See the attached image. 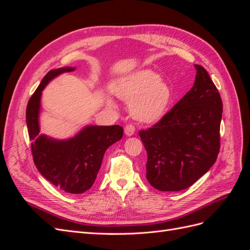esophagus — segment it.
Instances as JSON below:
<instances>
[{"instance_id":"esophagus-1","label":"esophagus","mask_w":250,"mask_h":250,"mask_svg":"<svg viewBox=\"0 0 250 250\" xmlns=\"http://www.w3.org/2000/svg\"><path fill=\"white\" fill-rule=\"evenodd\" d=\"M124 131H125V134H126V135H128V137H130V135H133V134H134V132H135V127H134L133 125H131V124H128V125L125 126Z\"/></svg>"}]
</instances>
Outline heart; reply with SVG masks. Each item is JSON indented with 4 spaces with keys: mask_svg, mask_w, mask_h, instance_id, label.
Instances as JSON below:
<instances>
[{
    "mask_svg": "<svg viewBox=\"0 0 250 250\" xmlns=\"http://www.w3.org/2000/svg\"><path fill=\"white\" fill-rule=\"evenodd\" d=\"M111 90L121 100L129 103L131 116L141 122L151 123L163 118L172 101V89L162 80L160 74L143 69L117 78L111 83ZM105 102L117 107V102L109 94Z\"/></svg>",
    "mask_w": 250,
    "mask_h": 250,
    "instance_id": "heart-1",
    "label": "heart"
}]
</instances>
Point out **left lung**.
<instances>
[{
	"label": "left lung",
	"instance_id": "left-lung-1",
	"mask_svg": "<svg viewBox=\"0 0 250 250\" xmlns=\"http://www.w3.org/2000/svg\"><path fill=\"white\" fill-rule=\"evenodd\" d=\"M193 87L152 128L140 131L147 151L146 178L163 192L185 190L204 175L220 149L222 100L203 66Z\"/></svg>",
	"mask_w": 250,
	"mask_h": 250
}]
</instances>
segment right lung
I'll return each mask as SVG.
<instances>
[{
    "instance_id": "right-lung-1",
    "label": "right lung",
    "mask_w": 250,
    "mask_h": 250,
    "mask_svg": "<svg viewBox=\"0 0 250 250\" xmlns=\"http://www.w3.org/2000/svg\"><path fill=\"white\" fill-rule=\"evenodd\" d=\"M63 66L51 70L27 105L26 122L33 161L37 170L52 185L70 194H82L94 185L105 151L123 137L119 125H86L72 138L58 140L41 133L40 115L42 90L59 75L75 71Z\"/></svg>"
}]
</instances>
